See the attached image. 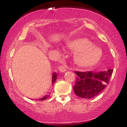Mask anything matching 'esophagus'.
<instances>
[{"instance_id":"34e87169","label":"esophagus","mask_w":127,"mask_h":127,"mask_svg":"<svg viewBox=\"0 0 127 127\" xmlns=\"http://www.w3.org/2000/svg\"><path fill=\"white\" fill-rule=\"evenodd\" d=\"M59 70L60 72H65L66 71V68H65V66L64 65H60L59 67Z\"/></svg>"}]
</instances>
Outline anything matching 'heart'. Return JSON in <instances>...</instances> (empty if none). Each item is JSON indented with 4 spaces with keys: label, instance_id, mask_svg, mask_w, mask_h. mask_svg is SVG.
Here are the masks:
<instances>
[{
    "label": "heart",
    "instance_id": "heart-1",
    "mask_svg": "<svg viewBox=\"0 0 127 127\" xmlns=\"http://www.w3.org/2000/svg\"><path fill=\"white\" fill-rule=\"evenodd\" d=\"M70 49L75 51L74 61L81 67H89L98 63L101 60L103 52L100 48L86 38H78L67 43Z\"/></svg>",
    "mask_w": 127,
    "mask_h": 127
}]
</instances>
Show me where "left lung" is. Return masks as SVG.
<instances>
[{"label":"left lung","instance_id":"8db88e82","mask_svg":"<svg viewBox=\"0 0 127 127\" xmlns=\"http://www.w3.org/2000/svg\"><path fill=\"white\" fill-rule=\"evenodd\" d=\"M113 69L102 72H75L76 81L73 87L75 94L82 98H91L103 91L109 84Z\"/></svg>","mask_w":127,"mask_h":127}]
</instances>
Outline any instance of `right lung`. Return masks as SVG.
Masks as SVG:
<instances>
[{"label":"right lung","mask_w":127,"mask_h":127,"mask_svg":"<svg viewBox=\"0 0 127 127\" xmlns=\"http://www.w3.org/2000/svg\"><path fill=\"white\" fill-rule=\"evenodd\" d=\"M57 75L56 73L55 72L53 73H52V85H53V84L55 83V81H56V79H57ZM49 95H50V94H47V95H45L43 97L37 99V100H45L48 98Z\"/></svg>","instance_id":"1"}]
</instances>
